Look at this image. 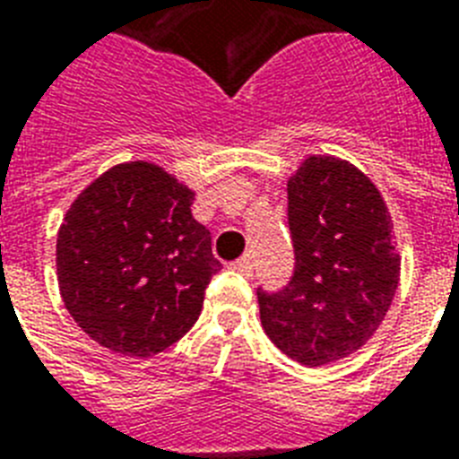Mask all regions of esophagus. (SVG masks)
Listing matches in <instances>:
<instances>
[{"label":"esophagus","instance_id":"obj_1","mask_svg":"<svg viewBox=\"0 0 459 459\" xmlns=\"http://www.w3.org/2000/svg\"><path fill=\"white\" fill-rule=\"evenodd\" d=\"M230 269H236L238 273H243V276H247V279H250L255 264H252V257H240V259H236L233 264H230Z\"/></svg>","mask_w":459,"mask_h":459}]
</instances>
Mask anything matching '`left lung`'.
Returning a JSON list of instances; mask_svg holds the SVG:
<instances>
[{
  "mask_svg": "<svg viewBox=\"0 0 459 459\" xmlns=\"http://www.w3.org/2000/svg\"><path fill=\"white\" fill-rule=\"evenodd\" d=\"M293 276L257 288L259 316L281 352L305 367L369 341L398 290L400 257L377 186L348 161L309 157L288 180Z\"/></svg>",
  "mask_w": 459,
  "mask_h": 459,
  "instance_id": "1",
  "label": "left lung"
}]
</instances>
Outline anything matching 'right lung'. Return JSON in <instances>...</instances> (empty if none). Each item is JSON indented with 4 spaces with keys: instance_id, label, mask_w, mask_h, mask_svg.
I'll list each match as a JSON object with an SVG mask.
<instances>
[{
    "instance_id": "right-lung-1",
    "label": "right lung",
    "mask_w": 459,
    "mask_h": 459,
    "mask_svg": "<svg viewBox=\"0 0 459 459\" xmlns=\"http://www.w3.org/2000/svg\"><path fill=\"white\" fill-rule=\"evenodd\" d=\"M193 190L147 161L90 183L56 238L64 305L111 352L152 357L193 328L221 262L193 219Z\"/></svg>"
}]
</instances>
